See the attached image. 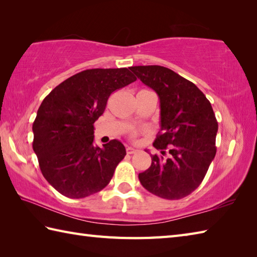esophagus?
<instances>
[{
    "instance_id": "obj_1",
    "label": "esophagus",
    "mask_w": 257,
    "mask_h": 257,
    "mask_svg": "<svg viewBox=\"0 0 257 257\" xmlns=\"http://www.w3.org/2000/svg\"><path fill=\"white\" fill-rule=\"evenodd\" d=\"M125 151H127L128 155H134L136 152H138V150L133 148V147H127V148H125Z\"/></svg>"
}]
</instances>
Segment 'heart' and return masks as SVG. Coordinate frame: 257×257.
Listing matches in <instances>:
<instances>
[{
  "label": "heart",
  "mask_w": 257,
  "mask_h": 257,
  "mask_svg": "<svg viewBox=\"0 0 257 257\" xmlns=\"http://www.w3.org/2000/svg\"><path fill=\"white\" fill-rule=\"evenodd\" d=\"M136 136H137V132H135V130H133V132H130V134H129V137L130 138L134 139Z\"/></svg>",
  "instance_id": "obj_1"
}]
</instances>
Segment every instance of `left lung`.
I'll list each match as a JSON object with an SVG mask.
<instances>
[{"label": "left lung", "mask_w": 257, "mask_h": 257, "mask_svg": "<svg viewBox=\"0 0 257 257\" xmlns=\"http://www.w3.org/2000/svg\"><path fill=\"white\" fill-rule=\"evenodd\" d=\"M130 70L157 92L161 109V130L154 143L161 155L151 156L150 168L139 173L140 183L162 199H182L203 181L216 154L217 121L211 102L192 81L167 67Z\"/></svg>", "instance_id": "1"}]
</instances>
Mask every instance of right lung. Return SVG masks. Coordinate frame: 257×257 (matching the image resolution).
<instances>
[{
  "label": "right lung",
  "mask_w": 257,
  "mask_h": 257,
  "mask_svg": "<svg viewBox=\"0 0 257 257\" xmlns=\"http://www.w3.org/2000/svg\"><path fill=\"white\" fill-rule=\"evenodd\" d=\"M135 80L129 68L86 69L44 98L33 122V150L43 176L61 194L86 198L110 182L125 149L116 139L103 148L92 145L94 123L109 96Z\"/></svg>",
  "instance_id": "obj_1"
}]
</instances>
